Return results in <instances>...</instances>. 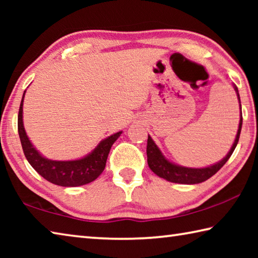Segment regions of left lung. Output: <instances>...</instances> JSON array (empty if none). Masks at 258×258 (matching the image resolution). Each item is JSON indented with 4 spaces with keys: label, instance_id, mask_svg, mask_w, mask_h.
Returning a JSON list of instances; mask_svg holds the SVG:
<instances>
[{
    "label": "left lung",
    "instance_id": "1",
    "mask_svg": "<svg viewBox=\"0 0 258 258\" xmlns=\"http://www.w3.org/2000/svg\"><path fill=\"white\" fill-rule=\"evenodd\" d=\"M235 91L238 93V89L235 87ZM238 99L240 102V97L238 93ZM240 110H241V104H240ZM242 126V112L240 116V123L237 137H235L234 143L229 154L226 155L224 159H222L220 163H217L213 166L205 168H187V167H181V166L174 165L171 161H168L165 157L161 155L158 147L155 145L152 139L148 135L147 141V158H148V165L152 172L159 177H163L165 180L173 183H182V184H197V183H202L204 181L208 180L212 177L214 174H216L220 169L223 167L224 164L229 160L231 155L233 154L235 147L238 145L240 132H241Z\"/></svg>",
    "mask_w": 258,
    "mask_h": 258
}]
</instances>
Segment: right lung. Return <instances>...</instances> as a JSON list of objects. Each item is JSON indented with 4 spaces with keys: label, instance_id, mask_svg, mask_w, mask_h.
I'll return each instance as SVG.
<instances>
[{
    "label": "right lung",
    "instance_id": "add662e5",
    "mask_svg": "<svg viewBox=\"0 0 258 258\" xmlns=\"http://www.w3.org/2000/svg\"><path fill=\"white\" fill-rule=\"evenodd\" d=\"M26 92V91H25ZM25 95V93H24ZM23 102L18 113V133L26 159L41 176L51 183L61 186H80L94 181L106 167L109 151L121 132L104 139L90 155L78 160L56 161L42 157L35 149L26 135L23 124Z\"/></svg>",
    "mask_w": 258,
    "mask_h": 258
}]
</instances>
